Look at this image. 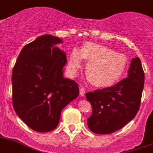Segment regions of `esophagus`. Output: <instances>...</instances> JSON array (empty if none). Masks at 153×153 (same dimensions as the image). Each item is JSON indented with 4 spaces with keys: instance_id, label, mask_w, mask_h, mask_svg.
Wrapping results in <instances>:
<instances>
[{
    "instance_id": "esophagus-1",
    "label": "esophagus",
    "mask_w": 153,
    "mask_h": 153,
    "mask_svg": "<svg viewBox=\"0 0 153 153\" xmlns=\"http://www.w3.org/2000/svg\"><path fill=\"white\" fill-rule=\"evenodd\" d=\"M85 94V89L83 88V87H79V95L80 96H84Z\"/></svg>"
}]
</instances>
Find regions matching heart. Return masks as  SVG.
I'll use <instances>...</instances> for the list:
<instances>
[{
  "label": "heart",
  "mask_w": 153,
  "mask_h": 153,
  "mask_svg": "<svg viewBox=\"0 0 153 153\" xmlns=\"http://www.w3.org/2000/svg\"><path fill=\"white\" fill-rule=\"evenodd\" d=\"M84 59L88 61L87 74L93 84L100 87H111L125 74L127 57L106 45L97 43H85L81 49L74 48L69 56L67 68L71 74H76L81 68Z\"/></svg>",
  "instance_id": "heart-1"
}]
</instances>
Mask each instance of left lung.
<instances>
[{
    "label": "left lung",
    "mask_w": 153,
    "mask_h": 153,
    "mask_svg": "<svg viewBox=\"0 0 153 153\" xmlns=\"http://www.w3.org/2000/svg\"><path fill=\"white\" fill-rule=\"evenodd\" d=\"M144 71L139 57L133 58L128 76L112 87L86 94L92 106L87 125L96 134H111L135 117L144 87Z\"/></svg>",
    "instance_id": "1"
}]
</instances>
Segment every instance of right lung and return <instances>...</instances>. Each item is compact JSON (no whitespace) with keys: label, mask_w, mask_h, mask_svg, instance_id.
<instances>
[{"label":"right lung","mask_w":153,"mask_h":153,"mask_svg":"<svg viewBox=\"0 0 153 153\" xmlns=\"http://www.w3.org/2000/svg\"><path fill=\"white\" fill-rule=\"evenodd\" d=\"M61 39L43 35L23 47L12 71L13 107L30 128L57 127L61 111L79 95L78 84L63 76L66 55Z\"/></svg>","instance_id":"add662e5"}]
</instances>
